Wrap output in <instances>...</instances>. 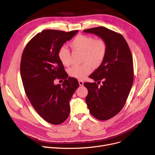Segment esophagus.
<instances>
[{
	"mask_svg": "<svg viewBox=\"0 0 155 155\" xmlns=\"http://www.w3.org/2000/svg\"><path fill=\"white\" fill-rule=\"evenodd\" d=\"M78 83H79L80 86H83V83H84L83 81H82V80H79V81H78Z\"/></svg>",
	"mask_w": 155,
	"mask_h": 155,
	"instance_id": "1",
	"label": "esophagus"
}]
</instances>
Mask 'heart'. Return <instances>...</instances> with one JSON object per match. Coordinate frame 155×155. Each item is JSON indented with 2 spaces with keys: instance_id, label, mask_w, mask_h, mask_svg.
Returning a JSON list of instances; mask_svg holds the SVG:
<instances>
[{
  "instance_id": "1",
  "label": "heart",
  "mask_w": 155,
  "mask_h": 155,
  "mask_svg": "<svg viewBox=\"0 0 155 155\" xmlns=\"http://www.w3.org/2000/svg\"><path fill=\"white\" fill-rule=\"evenodd\" d=\"M75 51L82 52L81 65H74L68 70V74L73 78L83 80L90 74L93 69V65L99 67L104 61L107 53V45L102 38L94 39L93 36L78 35L70 43ZM58 58L64 66L71 64L70 52L67 47L63 46L58 51Z\"/></svg>"
}]
</instances>
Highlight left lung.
Returning <instances> with one entry per match:
<instances>
[{"instance_id": "8db88e82", "label": "left lung", "mask_w": 155, "mask_h": 155, "mask_svg": "<svg viewBox=\"0 0 155 155\" xmlns=\"http://www.w3.org/2000/svg\"><path fill=\"white\" fill-rule=\"evenodd\" d=\"M83 31L97 35L107 45L104 61L89 77L97 83H84L88 91L86 103L90 113L98 120H106L119 113L129 96L134 81L132 53L122 35L107 28ZM101 81L103 85L98 87Z\"/></svg>"}]
</instances>
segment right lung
Returning <instances> with one entry per match:
<instances>
[{"label": "right lung", "instance_id": "obj_1", "mask_svg": "<svg viewBox=\"0 0 155 155\" xmlns=\"http://www.w3.org/2000/svg\"><path fill=\"white\" fill-rule=\"evenodd\" d=\"M78 30L65 32L46 30L35 36L22 54L20 74L26 94L38 114L46 122L58 125L70 114L69 101L79 83L68 77L58 58V51ZM64 79L62 85L53 81Z\"/></svg>", "mask_w": 155, "mask_h": 155}]
</instances>
